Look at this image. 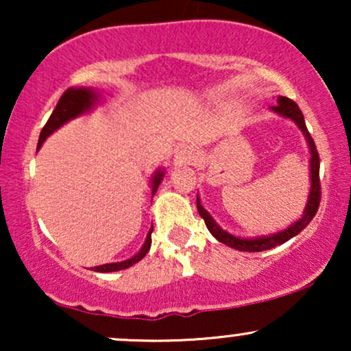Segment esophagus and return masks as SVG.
I'll return each mask as SVG.
<instances>
[{
  "instance_id": "1",
  "label": "esophagus",
  "mask_w": 351,
  "mask_h": 351,
  "mask_svg": "<svg viewBox=\"0 0 351 351\" xmlns=\"http://www.w3.org/2000/svg\"><path fill=\"white\" fill-rule=\"evenodd\" d=\"M193 158H195V153H193L191 148H188V147L178 148L175 153V165L176 167H181V165H186L191 162Z\"/></svg>"
}]
</instances>
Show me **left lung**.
<instances>
[{"instance_id":"obj_1","label":"left lung","mask_w":351,"mask_h":351,"mask_svg":"<svg viewBox=\"0 0 351 351\" xmlns=\"http://www.w3.org/2000/svg\"><path fill=\"white\" fill-rule=\"evenodd\" d=\"M271 110L276 112L277 115L284 117V119L292 120V122L300 128V132L304 134L305 140H307L308 152H310V191H308L307 204H305L304 213H302L299 219L293 221L291 226L282 229V231H277L274 232V234H267V236L239 237V236L231 234V232L224 231V229L221 228L215 219H213V216L209 215L206 209L203 208V204H201L199 201V196H196L198 213L204 219V223H206V228L209 229V232H211L219 243L226 244L232 249H237V251L261 252V251H267V249L276 247V245L287 243L289 239H292L293 236L299 234L302 229L307 226L310 221L313 219V216H315L318 209V204H320V178H318V171H320V158H318L315 143H313L312 136H310L307 127H305L304 115H302L299 106H297L293 100L279 95V97H277V106L271 107Z\"/></svg>"}]
</instances>
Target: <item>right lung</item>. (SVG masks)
Here are the masks:
<instances>
[{
    "mask_svg": "<svg viewBox=\"0 0 351 351\" xmlns=\"http://www.w3.org/2000/svg\"><path fill=\"white\" fill-rule=\"evenodd\" d=\"M100 104V94L95 88L92 87H69L66 92L62 94V97L59 99L58 106H56L54 110L47 120V123L44 125V128L41 130V135H39V142H38V150L43 147V143L46 142V138L49 135L54 134L56 130H59L62 125H66L71 120L77 119L80 115H86L90 110H94ZM165 176V170L163 168H158L155 173L152 175L150 178V188H152V198L153 195L156 193L158 189L160 183H162ZM152 231L153 226L148 231L147 239L142 245L138 252L135 256H132L130 259L122 261V263H110V264H104V265H97V267H92V271L95 272H117V271H122V269H128L132 265L142 261L147 252L150 251V245H152Z\"/></svg>",
    "mask_w": 351,
    "mask_h": 351,
    "instance_id": "1",
    "label": "right lung"
}]
</instances>
